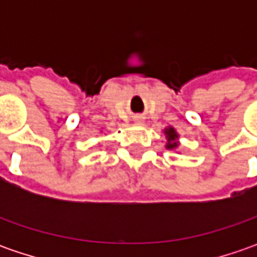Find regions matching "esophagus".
Instances as JSON below:
<instances>
[{
  "label": "esophagus",
  "mask_w": 257,
  "mask_h": 257,
  "mask_svg": "<svg viewBox=\"0 0 257 257\" xmlns=\"http://www.w3.org/2000/svg\"><path fill=\"white\" fill-rule=\"evenodd\" d=\"M134 121L136 123H142V117H134Z\"/></svg>",
  "instance_id": "34e87169"
}]
</instances>
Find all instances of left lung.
Instances as JSON below:
<instances>
[{"label": "left lung", "mask_w": 257, "mask_h": 257, "mask_svg": "<svg viewBox=\"0 0 257 257\" xmlns=\"http://www.w3.org/2000/svg\"><path fill=\"white\" fill-rule=\"evenodd\" d=\"M164 134H166V139H167L166 149H169V150H176V149L179 147V142H177L179 134H177V132H176L173 127H167V128L164 130Z\"/></svg>", "instance_id": "8db88e82"}]
</instances>
